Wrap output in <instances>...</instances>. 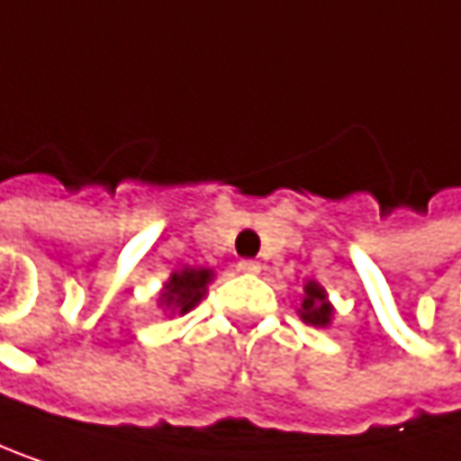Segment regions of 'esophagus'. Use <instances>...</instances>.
I'll return each instance as SVG.
<instances>
[{"label": "esophagus", "mask_w": 461, "mask_h": 461, "mask_svg": "<svg viewBox=\"0 0 461 461\" xmlns=\"http://www.w3.org/2000/svg\"><path fill=\"white\" fill-rule=\"evenodd\" d=\"M239 271L241 274H260V263L258 260H239Z\"/></svg>", "instance_id": "1"}]
</instances>
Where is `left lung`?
<instances>
[{
	"label": "left lung",
	"mask_w": 461,
	"mask_h": 461,
	"mask_svg": "<svg viewBox=\"0 0 461 461\" xmlns=\"http://www.w3.org/2000/svg\"><path fill=\"white\" fill-rule=\"evenodd\" d=\"M301 317L314 325V328H325L333 317V309L325 298V290L314 282L306 285V298H303V306H301Z\"/></svg>",
	"instance_id": "8db88e82"
}]
</instances>
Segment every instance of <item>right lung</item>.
Here are the masks:
<instances>
[{
    "instance_id": "obj_1",
    "label": "right lung",
    "mask_w": 461,
    "mask_h": 461,
    "mask_svg": "<svg viewBox=\"0 0 461 461\" xmlns=\"http://www.w3.org/2000/svg\"><path fill=\"white\" fill-rule=\"evenodd\" d=\"M212 279V274L206 268H185L171 274L166 290L160 293V303L171 312H190L206 293V282Z\"/></svg>"
}]
</instances>
